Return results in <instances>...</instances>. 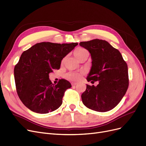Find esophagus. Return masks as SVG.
Wrapping results in <instances>:
<instances>
[{
    "label": "esophagus",
    "instance_id": "1",
    "mask_svg": "<svg viewBox=\"0 0 146 146\" xmlns=\"http://www.w3.org/2000/svg\"><path fill=\"white\" fill-rule=\"evenodd\" d=\"M78 84L77 83H76V82H72V86H75L76 85Z\"/></svg>",
    "mask_w": 146,
    "mask_h": 146
}]
</instances>
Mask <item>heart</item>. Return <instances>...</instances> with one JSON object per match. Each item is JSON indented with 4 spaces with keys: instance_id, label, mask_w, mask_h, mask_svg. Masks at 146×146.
Returning <instances> with one entry per match:
<instances>
[{
    "instance_id": "b5f03b06",
    "label": "heart",
    "mask_w": 146,
    "mask_h": 146,
    "mask_svg": "<svg viewBox=\"0 0 146 146\" xmlns=\"http://www.w3.org/2000/svg\"><path fill=\"white\" fill-rule=\"evenodd\" d=\"M74 54V55L76 57V58L79 61H80L86 54H88L89 53L88 52V50H86L85 49L82 48H78L77 49L75 50ZM82 74H83L82 72H70L67 73L65 75V78L67 79L72 80V81H78L82 78Z\"/></svg>"
}]
</instances>
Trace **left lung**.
Masks as SVG:
<instances>
[{
  "label": "left lung",
  "instance_id": "obj_1",
  "mask_svg": "<svg viewBox=\"0 0 146 146\" xmlns=\"http://www.w3.org/2000/svg\"><path fill=\"white\" fill-rule=\"evenodd\" d=\"M79 45L91 54L92 67L87 76L95 86L86 85L81 97L84 104L91 110L105 112L113 109L128 90V66L117 49L106 40L93 39L81 42Z\"/></svg>",
  "mask_w": 146,
  "mask_h": 146
}]
</instances>
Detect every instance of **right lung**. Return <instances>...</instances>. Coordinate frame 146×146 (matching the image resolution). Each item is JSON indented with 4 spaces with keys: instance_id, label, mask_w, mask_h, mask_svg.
Returning a JSON list of instances; mask_svg holds the SVG:
<instances>
[{
    "instance_id": "add662e5",
    "label": "right lung",
    "mask_w": 146,
    "mask_h": 146,
    "mask_svg": "<svg viewBox=\"0 0 146 146\" xmlns=\"http://www.w3.org/2000/svg\"><path fill=\"white\" fill-rule=\"evenodd\" d=\"M78 45L41 42L23 52L14 68V78L18 96L29 109L45 114L61 106L65 91L72 85L63 79L54 85L49 74L60 68L63 58Z\"/></svg>"
}]
</instances>
